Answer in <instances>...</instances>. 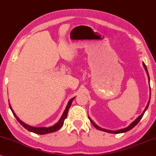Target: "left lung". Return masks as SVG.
Instances as JSON below:
<instances>
[{"mask_svg": "<svg viewBox=\"0 0 156 156\" xmlns=\"http://www.w3.org/2000/svg\"><path fill=\"white\" fill-rule=\"evenodd\" d=\"M142 64H143V66H144V69L146 70V72H147V76H148V78H149V82H150V78H149V72H148V70H147V66L145 65V64H144V62H143ZM150 89H151V88H150ZM150 95H151V94H150ZM150 98H151V96H150ZM149 103H150V99H149V102H148V104H147V107L145 108V109H144V111H143V112H142V115H140L139 116V117H138L137 119H136L134 121V122H132L131 123H130V124L129 126H128V127L125 128H122V129H120V130H110L104 129V128H101V127L98 126L96 125V123L93 122L92 119H91L90 117H88V118H89V119L90 120L91 123H92V125L94 126V127L96 128V129H98V130H102V131H104V132H106V133H114V134H115V133H116V134H118V133H126V132L128 131V130H131L133 128H134V127L135 126L137 125L138 123H139V122L140 121V119H141L142 118L143 115H144V112H146V110H147V109L148 108V107H149Z\"/></svg>", "mask_w": 156, "mask_h": 156, "instance_id": "obj_1", "label": "left lung"}]
</instances>
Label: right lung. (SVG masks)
<instances>
[{"label": "right lung", "mask_w": 156, "mask_h": 156, "mask_svg": "<svg viewBox=\"0 0 156 156\" xmlns=\"http://www.w3.org/2000/svg\"><path fill=\"white\" fill-rule=\"evenodd\" d=\"M74 98H75V97L72 98L71 99H70V101H69L68 104L66 107V109L65 111H64L62 115V117L60 119V120L58 121V122H57L55 124H54L53 126H50V127H34V126H31L26 124V123H25L24 122H22L21 119H19V118L16 115L15 112H14V110H12L10 103H9V108H10L12 113H13L14 116L15 117L17 121H18V122L20 123L23 126L26 128V130H28L30 132H33L34 133H36V134L45 135V134H48V133L55 132V131H57V130H58L59 129H60L61 127L64 124V121H65L66 117H67L69 109V108H70L71 103H72V101H73Z\"/></svg>", "instance_id": "obj_1"}]
</instances>
